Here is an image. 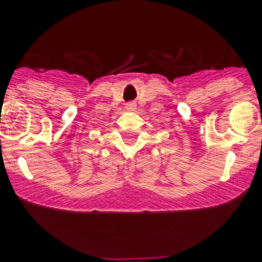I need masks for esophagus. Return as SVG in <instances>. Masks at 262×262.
<instances>
[{"instance_id":"esophagus-1","label":"esophagus","mask_w":262,"mask_h":262,"mask_svg":"<svg viewBox=\"0 0 262 262\" xmlns=\"http://www.w3.org/2000/svg\"><path fill=\"white\" fill-rule=\"evenodd\" d=\"M136 107H137L136 102H129V104H126L125 109L128 110V112H134V110H136Z\"/></svg>"}]
</instances>
